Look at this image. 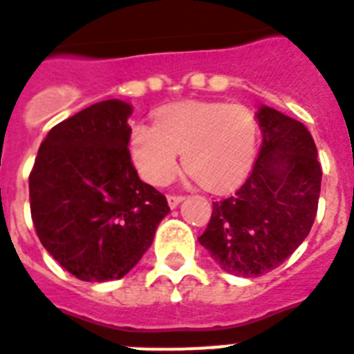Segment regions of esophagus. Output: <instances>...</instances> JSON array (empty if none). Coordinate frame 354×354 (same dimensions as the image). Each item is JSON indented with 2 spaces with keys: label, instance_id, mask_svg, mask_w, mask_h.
Here are the masks:
<instances>
[{
  "label": "esophagus",
  "instance_id": "obj_1",
  "mask_svg": "<svg viewBox=\"0 0 354 354\" xmlns=\"http://www.w3.org/2000/svg\"><path fill=\"white\" fill-rule=\"evenodd\" d=\"M167 201H169V207H171V209H176L178 205L183 201V196L171 194V196H167Z\"/></svg>",
  "mask_w": 354,
  "mask_h": 354
}]
</instances>
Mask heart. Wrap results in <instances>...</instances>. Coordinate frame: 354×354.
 I'll use <instances>...</instances> for the list:
<instances>
[{
  "label": "heart",
  "mask_w": 354,
  "mask_h": 354,
  "mask_svg": "<svg viewBox=\"0 0 354 354\" xmlns=\"http://www.w3.org/2000/svg\"><path fill=\"white\" fill-rule=\"evenodd\" d=\"M257 122L241 104L187 100L160 109L154 124L136 122L129 153L145 182L165 185L183 165L207 189L221 191L252 165Z\"/></svg>",
  "instance_id": "b5f03b06"
}]
</instances>
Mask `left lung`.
<instances>
[{
  "label": "left lung",
  "instance_id": "1",
  "mask_svg": "<svg viewBox=\"0 0 354 354\" xmlns=\"http://www.w3.org/2000/svg\"><path fill=\"white\" fill-rule=\"evenodd\" d=\"M263 144L250 176L225 200L198 237L225 272L259 277L299 248L319 209L322 169L302 122L277 109L257 111Z\"/></svg>",
  "mask_w": 354,
  "mask_h": 354
}]
</instances>
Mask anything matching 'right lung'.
<instances>
[{
  "mask_svg": "<svg viewBox=\"0 0 354 354\" xmlns=\"http://www.w3.org/2000/svg\"><path fill=\"white\" fill-rule=\"evenodd\" d=\"M131 111L111 99L59 122L28 176L39 241L62 268L88 283L124 277L171 210L131 162Z\"/></svg>",
  "mask_w": 354,
  "mask_h": 354,
  "instance_id": "right-lung-1",
  "label": "right lung"
}]
</instances>
